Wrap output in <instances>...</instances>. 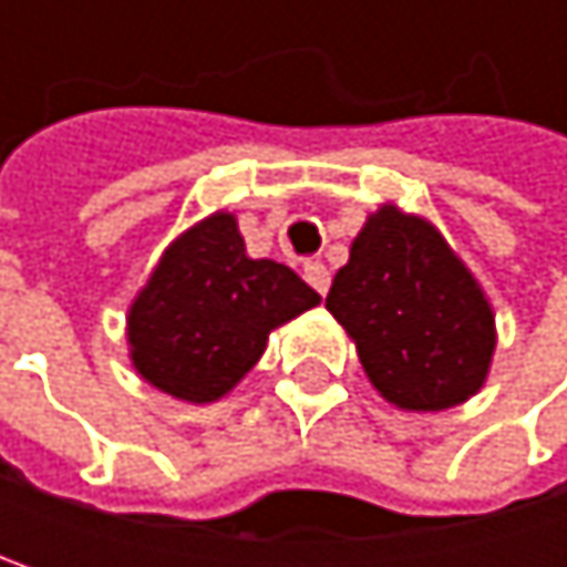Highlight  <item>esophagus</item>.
Returning <instances> with one entry per match:
<instances>
[{"label": "esophagus", "instance_id": "34e87169", "mask_svg": "<svg viewBox=\"0 0 567 567\" xmlns=\"http://www.w3.org/2000/svg\"><path fill=\"white\" fill-rule=\"evenodd\" d=\"M305 282L311 285L318 295H328V285H331V272L324 269V262H305Z\"/></svg>", "mask_w": 567, "mask_h": 567}]
</instances>
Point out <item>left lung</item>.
<instances>
[{
    "instance_id": "8db88e82",
    "label": "left lung",
    "mask_w": 567,
    "mask_h": 567,
    "mask_svg": "<svg viewBox=\"0 0 567 567\" xmlns=\"http://www.w3.org/2000/svg\"><path fill=\"white\" fill-rule=\"evenodd\" d=\"M324 308L354 338L371 384L403 410L456 406L486 381L496 321L483 288L430 223L396 206L368 219Z\"/></svg>"
}]
</instances>
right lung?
Masks as SVG:
<instances>
[{
  "instance_id": "right-lung-1",
  "label": "right lung",
  "mask_w": 567,
  "mask_h": 567,
  "mask_svg": "<svg viewBox=\"0 0 567 567\" xmlns=\"http://www.w3.org/2000/svg\"><path fill=\"white\" fill-rule=\"evenodd\" d=\"M321 298L288 266L249 259L229 213L183 233L127 315L134 368L164 394L209 403L262 358L269 331Z\"/></svg>"
}]
</instances>
